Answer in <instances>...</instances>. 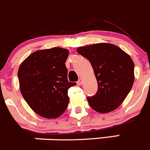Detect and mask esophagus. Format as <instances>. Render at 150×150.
<instances>
[{
	"instance_id": "1",
	"label": "esophagus",
	"mask_w": 150,
	"mask_h": 150,
	"mask_svg": "<svg viewBox=\"0 0 150 150\" xmlns=\"http://www.w3.org/2000/svg\"><path fill=\"white\" fill-rule=\"evenodd\" d=\"M76 83H77L78 86H81V85H82V79H79V80L77 81V82H76Z\"/></svg>"
}]
</instances>
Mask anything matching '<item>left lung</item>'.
Masks as SVG:
<instances>
[{"label": "left lung", "mask_w": 150, "mask_h": 150, "mask_svg": "<svg viewBox=\"0 0 150 150\" xmlns=\"http://www.w3.org/2000/svg\"><path fill=\"white\" fill-rule=\"evenodd\" d=\"M78 53L89 60L98 85L95 95L88 97L91 107L100 113L117 108L134 83V62L120 48L100 43L77 48Z\"/></svg>", "instance_id": "obj_1"}]
</instances>
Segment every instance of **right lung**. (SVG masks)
<instances>
[{
    "label": "right lung",
    "instance_id": "add662e5",
    "mask_svg": "<svg viewBox=\"0 0 150 150\" xmlns=\"http://www.w3.org/2000/svg\"><path fill=\"white\" fill-rule=\"evenodd\" d=\"M68 50L61 47L38 50L21 64L18 72L20 90L29 106L46 118L59 117L68 107V82L65 62Z\"/></svg>",
    "mask_w": 150,
    "mask_h": 150
}]
</instances>
